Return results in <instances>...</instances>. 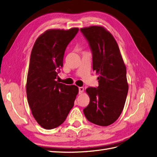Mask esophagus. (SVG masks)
<instances>
[{"label": "esophagus", "mask_w": 157, "mask_h": 157, "mask_svg": "<svg viewBox=\"0 0 157 157\" xmlns=\"http://www.w3.org/2000/svg\"><path fill=\"white\" fill-rule=\"evenodd\" d=\"M79 94H82V92L84 91V88L83 87H79Z\"/></svg>", "instance_id": "1"}]
</instances>
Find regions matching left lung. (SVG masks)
Here are the masks:
<instances>
[{
    "label": "left lung",
    "instance_id": "obj_1",
    "mask_svg": "<svg viewBox=\"0 0 157 157\" xmlns=\"http://www.w3.org/2000/svg\"><path fill=\"white\" fill-rule=\"evenodd\" d=\"M93 55V69L99 86L88 88L90 103L83 110L87 120L99 126H109L120 117L128 90L127 69L118 45L109 31L102 26L81 28Z\"/></svg>",
    "mask_w": 157,
    "mask_h": 157
}]
</instances>
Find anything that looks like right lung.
I'll list each match as a JSON object with an SVG mask.
<instances>
[{"label": "right lung", "instance_id": "add662e5", "mask_svg": "<svg viewBox=\"0 0 157 157\" xmlns=\"http://www.w3.org/2000/svg\"><path fill=\"white\" fill-rule=\"evenodd\" d=\"M78 29H49L36 40L32 49L26 90L32 115L45 129L58 127L64 122L78 93L75 85L56 80L63 67L65 50Z\"/></svg>", "mask_w": 157, "mask_h": 157}]
</instances>
